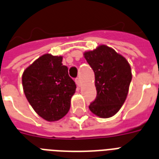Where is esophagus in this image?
Segmentation results:
<instances>
[{"mask_svg":"<svg viewBox=\"0 0 159 159\" xmlns=\"http://www.w3.org/2000/svg\"><path fill=\"white\" fill-rule=\"evenodd\" d=\"M75 82L77 85V86H81V80H80V78H76Z\"/></svg>","mask_w":159,"mask_h":159,"instance_id":"34e87169","label":"esophagus"}]
</instances>
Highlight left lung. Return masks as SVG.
I'll return each mask as SVG.
<instances>
[{"instance_id":"left-lung-1","label":"left lung","mask_w":159,"mask_h":159,"mask_svg":"<svg viewBox=\"0 0 159 159\" xmlns=\"http://www.w3.org/2000/svg\"><path fill=\"white\" fill-rule=\"evenodd\" d=\"M83 55L95 73L97 91L89 109L102 118L113 117L122 108L128 94L132 78L131 66L126 58L105 45Z\"/></svg>"}]
</instances>
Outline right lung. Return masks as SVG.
<instances>
[{"label": "right lung", "mask_w": 159, "mask_h": 159, "mask_svg": "<svg viewBox=\"0 0 159 159\" xmlns=\"http://www.w3.org/2000/svg\"><path fill=\"white\" fill-rule=\"evenodd\" d=\"M62 60V56L45 54L26 68L22 76L27 100L35 112L48 122L66 115L77 88Z\"/></svg>", "instance_id": "right-lung-1"}]
</instances>
